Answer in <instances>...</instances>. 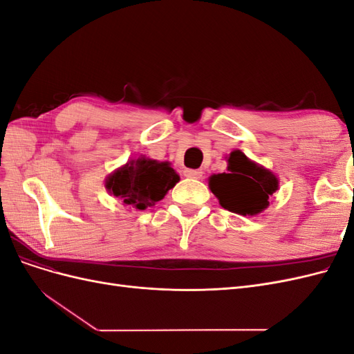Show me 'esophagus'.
<instances>
[{"mask_svg": "<svg viewBox=\"0 0 354 354\" xmlns=\"http://www.w3.org/2000/svg\"><path fill=\"white\" fill-rule=\"evenodd\" d=\"M202 174L203 173L201 169H190V168L185 169V176L189 178H202Z\"/></svg>", "mask_w": 354, "mask_h": 354, "instance_id": "obj_1", "label": "esophagus"}]
</instances>
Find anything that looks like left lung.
<instances>
[{
	"mask_svg": "<svg viewBox=\"0 0 354 354\" xmlns=\"http://www.w3.org/2000/svg\"><path fill=\"white\" fill-rule=\"evenodd\" d=\"M230 173L214 174L209 187L220 205L241 216H255L269 205V196L277 190V178L269 169L257 165L242 152L229 158Z\"/></svg>",
	"mask_w": 354,
	"mask_h": 354,
	"instance_id": "obj_1",
	"label": "left lung"
}]
</instances>
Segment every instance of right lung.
<instances>
[{
	"label": "right lung",
	"mask_w": 354,
	"mask_h": 354,
	"mask_svg": "<svg viewBox=\"0 0 354 354\" xmlns=\"http://www.w3.org/2000/svg\"><path fill=\"white\" fill-rule=\"evenodd\" d=\"M178 180L176 171L168 162L138 158L109 176L106 180V189L125 205L145 209L162 199Z\"/></svg>",
	"instance_id": "1"
}]
</instances>
